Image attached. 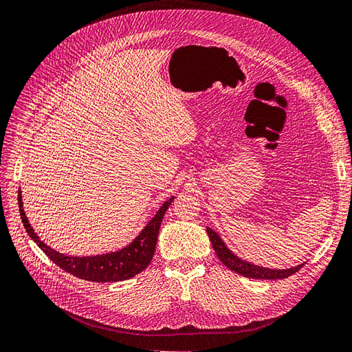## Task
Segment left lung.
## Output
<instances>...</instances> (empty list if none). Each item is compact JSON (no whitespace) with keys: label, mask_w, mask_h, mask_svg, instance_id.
<instances>
[{"label":"left lung","mask_w":352,"mask_h":352,"mask_svg":"<svg viewBox=\"0 0 352 352\" xmlns=\"http://www.w3.org/2000/svg\"><path fill=\"white\" fill-rule=\"evenodd\" d=\"M208 236L210 243H212V247L217 252L218 258L228 267L230 270L241 274L244 277H250V278H260V280H278V278H286L292 274L296 273L299 269H302L303 264H298L296 267H290V269H269V267H261L257 264H252L247 260H243L241 257H238L235 252H232L227 244L223 243V240L221 238V235L210 230L206 228Z\"/></svg>","instance_id":"1"}]
</instances>
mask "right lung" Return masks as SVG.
Masks as SVG:
<instances>
[{"instance_id": "1", "label": "right lung", "mask_w": 352, "mask_h": 352, "mask_svg": "<svg viewBox=\"0 0 352 352\" xmlns=\"http://www.w3.org/2000/svg\"><path fill=\"white\" fill-rule=\"evenodd\" d=\"M173 199L175 196L163 202L156 215L148 221V223L142 230V232H140L129 245H125L118 251L107 252V254L78 257V256L62 254V252L56 251L54 248L49 247L47 244H45L40 240V236L34 232L29 219L25 217V212L23 209L21 190H19L20 217L24 223V228L27 234L30 235L32 240L41 250H43L45 254L54 264H58L60 269L79 278L88 280V282H96V283L129 280L146 269L154 256V251H156L157 235L162 225V219L166 214L167 208L173 202Z\"/></svg>"}]
</instances>
